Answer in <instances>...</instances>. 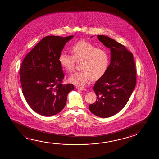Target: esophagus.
I'll use <instances>...</instances> for the list:
<instances>
[{
    "label": "esophagus",
    "mask_w": 159,
    "mask_h": 159,
    "mask_svg": "<svg viewBox=\"0 0 159 159\" xmlns=\"http://www.w3.org/2000/svg\"><path fill=\"white\" fill-rule=\"evenodd\" d=\"M76 89H79V90H81V91H85L86 90V88L83 87H76Z\"/></svg>",
    "instance_id": "1"
}]
</instances>
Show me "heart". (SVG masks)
I'll list each match as a JSON object with an SVG mask.
<instances>
[{
	"mask_svg": "<svg viewBox=\"0 0 159 159\" xmlns=\"http://www.w3.org/2000/svg\"><path fill=\"white\" fill-rule=\"evenodd\" d=\"M72 56L62 52L58 62L61 67L67 72L74 70L75 60L81 62L82 70L75 73L69 78L70 83L78 86H84L91 79L96 81L102 78L107 72L110 58L107 52L85 41L75 43L70 48Z\"/></svg>",
	"mask_w": 159,
	"mask_h": 159,
	"instance_id": "heart-1",
	"label": "heart"
}]
</instances>
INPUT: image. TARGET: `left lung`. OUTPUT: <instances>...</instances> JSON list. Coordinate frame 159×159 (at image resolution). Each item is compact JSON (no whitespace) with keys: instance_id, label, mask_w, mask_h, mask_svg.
<instances>
[{"instance_id":"8db88e82","label":"left lung","mask_w":159,"mask_h":159,"mask_svg":"<svg viewBox=\"0 0 159 159\" xmlns=\"http://www.w3.org/2000/svg\"><path fill=\"white\" fill-rule=\"evenodd\" d=\"M97 38L110 49V64L94 84L97 100L89 108L94 115L107 118L120 112L129 100L136 84V65L133 54L124 45L105 35Z\"/></svg>"}]
</instances>
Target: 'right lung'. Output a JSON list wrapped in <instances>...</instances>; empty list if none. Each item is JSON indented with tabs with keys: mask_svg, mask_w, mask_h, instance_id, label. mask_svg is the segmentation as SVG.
<instances>
[{
	"mask_svg": "<svg viewBox=\"0 0 159 159\" xmlns=\"http://www.w3.org/2000/svg\"><path fill=\"white\" fill-rule=\"evenodd\" d=\"M73 37L43 38L22 62L19 75L22 93L30 108L42 116H51L65 107L72 84H63L65 75L58 62L66 43Z\"/></svg>",
	"mask_w": 159,
	"mask_h": 159,
	"instance_id": "add662e5",
	"label": "right lung"
}]
</instances>
